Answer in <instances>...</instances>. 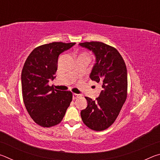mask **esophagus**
<instances>
[{
  "label": "esophagus",
  "mask_w": 160,
  "mask_h": 160,
  "mask_svg": "<svg viewBox=\"0 0 160 160\" xmlns=\"http://www.w3.org/2000/svg\"><path fill=\"white\" fill-rule=\"evenodd\" d=\"M81 95L80 94H76V93H73L72 94V99H75L78 98V97H80Z\"/></svg>",
  "instance_id": "esophagus-1"
}]
</instances>
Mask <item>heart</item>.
Instances as JSON below:
<instances>
[{
    "mask_svg": "<svg viewBox=\"0 0 160 160\" xmlns=\"http://www.w3.org/2000/svg\"><path fill=\"white\" fill-rule=\"evenodd\" d=\"M80 56H87V55H86V53H81Z\"/></svg>",
    "mask_w": 160,
    "mask_h": 160,
    "instance_id": "heart-1",
    "label": "heart"
}]
</instances>
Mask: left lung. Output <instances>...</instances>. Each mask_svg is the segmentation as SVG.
<instances>
[{"mask_svg": "<svg viewBox=\"0 0 160 160\" xmlns=\"http://www.w3.org/2000/svg\"><path fill=\"white\" fill-rule=\"evenodd\" d=\"M79 45L91 51L95 56L96 63L90 78L101 84L102 88L95 100L85 97L88 107L81 111V118L90 129L103 131L114 122L126 102V66L121 54L111 46L99 42L80 43Z\"/></svg>", "mask_w": 160, "mask_h": 160, "instance_id": "obj_1", "label": "left lung"}]
</instances>
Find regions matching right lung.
Returning a JSON list of instances; mask_svg holds the SVG:
<instances>
[{
  "label": "right lung",
  "mask_w": 160,
  "mask_h": 160,
  "mask_svg": "<svg viewBox=\"0 0 160 160\" xmlns=\"http://www.w3.org/2000/svg\"><path fill=\"white\" fill-rule=\"evenodd\" d=\"M75 43L52 42L35 48L27 58L21 75L24 104L38 125L51 127L61 122L72 101L70 91L54 90L48 82L55 78L58 56Z\"/></svg>",
  "instance_id": "right-lung-1"
}]
</instances>
